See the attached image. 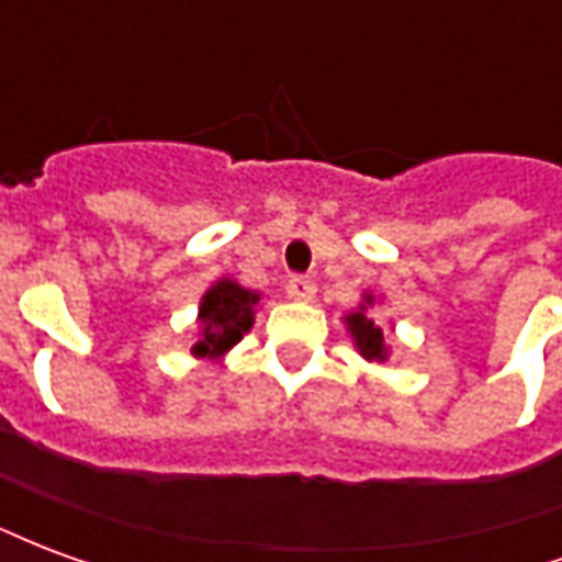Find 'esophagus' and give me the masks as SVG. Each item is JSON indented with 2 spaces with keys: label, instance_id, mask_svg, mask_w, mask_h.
Returning <instances> with one entry per match:
<instances>
[{
  "label": "esophagus",
  "instance_id": "esophagus-1",
  "mask_svg": "<svg viewBox=\"0 0 562 562\" xmlns=\"http://www.w3.org/2000/svg\"><path fill=\"white\" fill-rule=\"evenodd\" d=\"M285 294H289L292 301L306 304V301H313V297H316V282L310 280V277H292V280L285 282Z\"/></svg>",
  "mask_w": 562,
  "mask_h": 562
}]
</instances>
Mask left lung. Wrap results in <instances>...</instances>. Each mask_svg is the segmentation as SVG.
Masks as SVG:
<instances>
[{"instance_id": "obj_1", "label": "left lung", "mask_w": 562, "mask_h": 562, "mask_svg": "<svg viewBox=\"0 0 562 562\" xmlns=\"http://www.w3.org/2000/svg\"><path fill=\"white\" fill-rule=\"evenodd\" d=\"M376 304V297L370 292H364V301L349 310L342 322H346V330L352 334L355 340V349L361 352V358L367 361H389V346H385V334L379 328L376 322L370 318V306Z\"/></svg>"}]
</instances>
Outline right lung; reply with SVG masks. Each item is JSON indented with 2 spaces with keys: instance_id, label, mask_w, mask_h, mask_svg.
Segmentation results:
<instances>
[{
  "instance_id": "obj_1",
  "label": "right lung",
  "mask_w": 562,
  "mask_h": 562,
  "mask_svg": "<svg viewBox=\"0 0 562 562\" xmlns=\"http://www.w3.org/2000/svg\"><path fill=\"white\" fill-rule=\"evenodd\" d=\"M258 301L261 294L249 292L228 277L213 282L198 304V340L192 342V355L220 361L252 328Z\"/></svg>"
}]
</instances>
